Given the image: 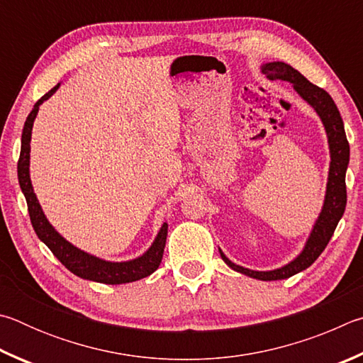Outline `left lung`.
Here are the masks:
<instances>
[{"label": "left lung", "mask_w": 363, "mask_h": 363, "mask_svg": "<svg viewBox=\"0 0 363 363\" xmlns=\"http://www.w3.org/2000/svg\"><path fill=\"white\" fill-rule=\"evenodd\" d=\"M262 73L266 74V78L272 81H289L298 92V95L314 108L315 113L319 114L323 127H325L330 148V169L325 199H323L322 211L315 220L313 231H311L306 240V245H304L300 255L295 259H291L289 264L282 266V268L272 271H253L233 263L231 259L220 250V255L223 258V262L230 266L231 269L240 272V274L258 279V281H281V279H289L298 274V272L309 268V266L319 258L320 253L325 250L330 239H332L342 213H345L347 201L346 170L349 164V143L346 138L345 124H342L341 114L338 111V108H336L333 99L328 95V92L314 86L313 82H309L298 69L284 62L263 63Z\"/></svg>", "instance_id": "left-lung-1"}]
</instances>
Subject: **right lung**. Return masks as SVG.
Here are the masks:
<instances>
[{
    "instance_id": "obj_1",
    "label": "right lung",
    "mask_w": 363,
    "mask_h": 363,
    "mask_svg": "<svg viewBox=\"0 0 363 363\" xmlns=\"http://www.w3.org/2000/svg\"><path fill=\"white\" fill-rule=\"evenodd\" d=\"M60 84L50 89L48 94L36 101L33 110L30 111L27 121H25L23 132H22V146H21V157H18L17 164V175H18V185H21L22 193L27 199L28 213L31 225L36 236L40 238L44 244H46L50 252L54 253L57 259L65 266L68 271H72L74 276L81 279H87V281L116 285V284H129L140 281V279L148 277L152 274L161 264L165 239H167V228L169 225L164 223L159 230L155 242L146 250L142 257L135 259H129V262H106L99 257H94L91 253L78 249L73 244H69L65 238H62L55 228L49 223L46 215H44L43 208L38 202L36 194L33 191L30 180V142H31V129H33L35 118L38 110L43 101H46L50 95H54Z\"/></svg>"
}]
</instances>
